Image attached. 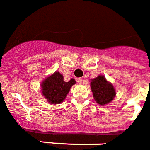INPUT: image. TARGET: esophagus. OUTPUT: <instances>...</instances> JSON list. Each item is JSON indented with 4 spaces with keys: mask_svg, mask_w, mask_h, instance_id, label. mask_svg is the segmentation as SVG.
Instances as JSON below:
<instances>
[{
    "mask_svg": "<svg viewBox=\"0 0 150 150\" xmlns=\"http://www.w3.org/2000/svg\"><path fill=\"white\" fill-rule=\"evenodd\" d=\"M76 81H77V83H78L79 84H82L83 83V78H78L76 79Z\"/></svg>",
    "mask_w": 150,
    "mask_h": 150,
    "instance_id": "obj_1",
    "label": "esophagus"
}]
</instances>
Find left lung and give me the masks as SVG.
<instances>
[{"instance_id": "1", "label": "left lung", "mask_w": 150, "mask_h": 150, "mask_svg": "<svg viewBox=\"0 0 150 150\" xmlns=\"http://www.w3.org/2000/svg\"><path fill=\"white\" fill-rule=\"evenodd\" d=\"M91 86L95 102L105 106L110 103L115 97V87L103 75H98L91 80Z\"/></svg>"}]
</instances>
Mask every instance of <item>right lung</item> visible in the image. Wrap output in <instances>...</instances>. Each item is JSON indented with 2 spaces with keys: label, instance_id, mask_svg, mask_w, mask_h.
<instances>
[{
  "label": "right lung",
  "instance_id": "1",
  "mask_svg": "<svg viewBox=\"0 0 150 150\" xmlns=\"http://www.w3.org/2000/svg\"><path fill=\"white\" fill-rule=\"evenodd\" d=\"M74 84H75L74 79H71L69 82H65L63 75L55 71L42 82V95L51 104H59L66 98L67 95Z\"/></svg>",
  "mask_w": 150,
  "mask_h": 150
}]
</instances>
